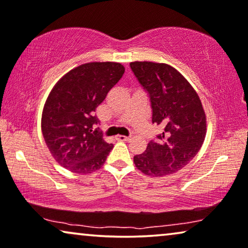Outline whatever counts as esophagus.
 Returning <instances> with one entry per match:
<instances>
[{"label":"esophagus","instance_id":"34e87169","mask_svg":"<svg viewBox=\"0 0 248 248\" xmlns=\"http://www.w3.org/2000/svg\"><path fill=\"white\" fill-rule=\"evenodd\" d=\"M117 139H118V140H121V141H125V140H129V139H130V136L119 135V136H117Z\"/></svg>","mask_w":248,"mask_h":248}]
</instances>
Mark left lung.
<instances>
[{
    "label": "left lung",
    "instance_id": "left-lung-1",
    "mask_svg": "<svg viewBox=\"0 0 248 248\" xmlns=\"http://www.w3.org/2000/svg\"><path fill=\"white\" fill-rule=\"evenodd\" d=\"M130 68L147 92L152 121L164 130L136 155V167L149 176H165L183 169L200 151L205 137V114L189 82L172 66L134 62Z\"/></svg>",
    "mask_w": 248,
    "mask_h": 248
}]
</instances>
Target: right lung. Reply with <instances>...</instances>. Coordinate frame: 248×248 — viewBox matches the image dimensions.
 Returning a JSON list of instances; mask_svg holds the SVG:
<instances>
[{"mask_svg":"<svg viewBox=\"0 0 248 248\" xmlns=\"http://www.w3.org/2000/svg\"><path fill=\"white\" fill-rule=\"evenodd\" d=\"M124 67L119 62H88L72 69L57 82L46 101L41 130L54 158L78 174L99 170L113 148L104 141L95 110L119 82Z\"/></svg>","mask_w":248,"mask_h":248,"instance_id":"1","label":"right lung"}]
</instances>
